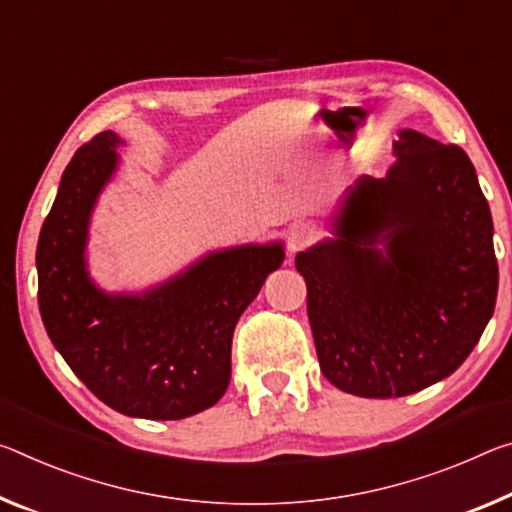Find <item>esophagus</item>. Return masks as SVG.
Segmentation results:
<instances>
[{
    "label": "esophagus",
    "instance_id": "34e87169",
    "mask_svg": "<svg viewBox=\"0 0 512 512\" xmlns=\"http://www.w3.org/2000/svg\"><path fill=\"white\" fill-rule=\"evenodd\" d=\"M314 237H316V230L310 223H294L287 232V246L291 253H298V250L310 246Z\"/></svg>",
    "mask_w": 512,
    "mask_h": 512
}]
</instances>
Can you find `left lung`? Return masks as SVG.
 <instances>
[{
    "label": "left lung",
    "instance_id": "8db88e82",
    "mask_svg": "<svg viewBox=\"0 0 512 512\" xmlns=\"http://www.w3.org/2000/svg\"><path fill=\"white\" fill-rule=\"evenodd\" d=\"M394 154L385 177L348 186L332 239L296 255L323 376L364 399L451 376L499 289L490 207L465 150L403 129Z\"/></svg>",
    "mask_w": 512,
    "mask_h": 512
}]
</instances>
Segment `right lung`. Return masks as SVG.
<instances>
[{"label":"right lung","mask_w":512,"mask_h":512,"mask_svg":"<svg viewBox=\"0 0 512 512\" xmlns=\"http://www.w3.org/2000/svg\"><path fill=\"white\" fill-rule=\"evenodd\" d=\"M123 143L102 132L75 152L36 248L38 307L56 351L91 392L127 417L184 419L221 399L232 335L282 243L202 257L145 294H107L86 271L93 207L118 168Z\"/></svg>","instance_id":"right-lung-1"}]
</instances>
